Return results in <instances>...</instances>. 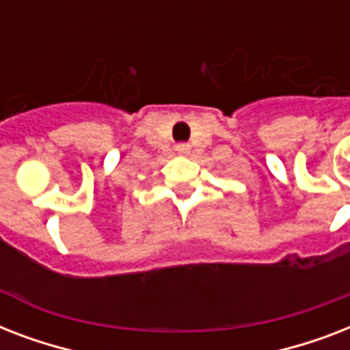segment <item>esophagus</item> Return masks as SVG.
<instances>
[{
  "label": "esophagus",
  "instance_id": "1",
  "mask_svg": "<svg viewBox=\"0 0 350 350\" xmlns=\"http://www.w3.org/2000/svg\"><path fill=\"white\" fill-rule=\"evenodd\" d=\"M176 152L181 154V156H185V154L191 152V145H189V143H178V145H176Z\"/></svg>",
  "mask_w": 350,
  "mask_h": 350
}]
</instances>
